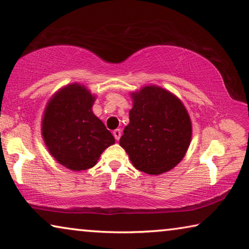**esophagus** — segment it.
I'll return each instance as SVG.
<instances>
[{"label": "esophagus", "mask_w": 249, "mask_h": 249, "mask_svg": "<svg viewBox=\"0 0 249 249\" xmlns=\"http://www.w3.org/2000/svg\"><path fill=\"white\" fill-rule=\"evenodd\" d=\"M113 136L116 138V140H119L120 137H121V130L120 129H116L113 131Z\"/></svg>", "instance_id": "34e87169"}]
</instances>
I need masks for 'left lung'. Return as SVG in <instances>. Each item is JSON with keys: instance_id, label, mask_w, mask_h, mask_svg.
<instances>
[{"instance_id": "1", "label": "left lung", "mask_w": 249, "mask_h": 249, "mask_svg": "<svg viewBox=\"0 0 249 249\" xmlns=\"http://www.w3.org/2000/svg\"><path fill=\"white\" fill-rule=\"evenodd\" d=\"M129 124L120 138L135 168L161 175L175 168L188 150L193 125L180 99L158 86H144L130 93Z\"/></svg>"}]
</instances>
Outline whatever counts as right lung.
I'll return each instance as SVG.
<instances>
[{"mask_svg": "<svg viewBox=\"0 0 249 249\" xmlns=\"http://www.w3.org/2000/svg\"><path fill=\"white\" fill-rule=\"evenodd\" d=\"M95 95L80 83L52 95L42 118V137L51 156L68 169L87 170L116 141L92 111Z\"/></svg>", "mask_w": 249, "mask_h": 249, "instance_id": "obj_1", "label": "right lung"}]
</instances>
